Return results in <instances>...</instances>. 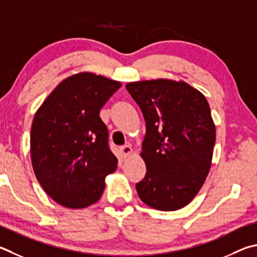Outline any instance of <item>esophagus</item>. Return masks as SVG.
Segmentation results:
<instances>
[{
    "label": "esophagus",
    "instance_id": "1",
    "mask_svg": "<svg viewBox=\"0 0 257 257\" xmlns=\"http://www.w3.org/2000/svg\"><path fill=\"white\" fill-rule=\"evenodd\" d=\"M120 152H121V154H122L123 157H127L128 155H130V154L133 153V148L130 145H123V146L120 147Z\"/></svg>",
    "mask_w": 257,
    "mask_h": 257
}]
</instances>
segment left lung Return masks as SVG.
<instances>
[{"label":"left lung","mask_w":257,"mask_h":257,"mask_svg":"<svg viewBox=\"0 0 257 257\" xmlns=\"http://www.w3.org/2000/svg\"><path fill=\"white\" fill-rule=\"evenodd\" d=\"M125 88L146 122L142 157L147 166L136 184L142 201L174 211L192 201L211 166L216 127L206 97L185 82H132Z\"/></svg>","instance_id":"left-lung-1"}]
</instances>
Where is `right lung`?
I'll use <instances>...</instances> for the list:
<instances>
[{"instance_id": "obj_1", "label": "right lung", "mask_w": 257, "mask_h": 257, "mask_svg": "<svg viewBox=\"0 0 257 257\" xmlns=\"http://www.w3.org/2000/svg\"><path fill=\"white\" fill-rule=\"evenodd\" d=\"M121 83L80 73L58 84L37 111L30 152L37 180L62 206L85 208L103 193L118 160L100 110Z\"/></svg>"}]
</instances>
